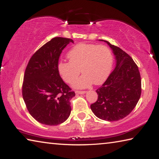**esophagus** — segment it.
Returning <instances> with one entry per match:
<instances>
[{
	"label": "esophagus",
	"instance_id": "34e87169",
	"mask_svg": "<svg viewBox=\"0 0 159 159\" xmlns=\"http://www.w3.org/2000/svg\"><path fill=\"white\" fill-rule=\"evenodd\" d=\"M86 93V91H76V94H79V95H83Z\"/></svg>",
	"mask_w": 159,
	"mask_h": 159
}]
</instances>
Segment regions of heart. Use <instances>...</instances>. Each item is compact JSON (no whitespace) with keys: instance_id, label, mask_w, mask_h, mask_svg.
Here are the masks:
<instances>
[{"instance_id":"heart-1","label":"heart","mask_w":159,"mask_h":159,"mask_svg":"<svg viewBox=\"0 0 159 159\" xmlns=\"http://www.w3.org/2000/svg\"><path fill=\"white\" fill-rule=\"evenodd\" d=\"M67 56L69 61L59 63L58 71L68 83L73 81L82 71L84 74L72 84L75 88H88L93 83L100 85L105 81L111 71L112 55L105 45L82 43L71 48Z\"/></svg>"}]
</instances>
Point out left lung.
I'll return each mask as SVG.
<instances>
[{
    "label": "left lung",
    "mask_w": 159,
    "mask_h": 159,
    "mask_svg": "<svg viewBox=\"0 0 159 159\" xmlns=\"http://www.w3.org/2000/svg\"><path fill=\"white\" fill-rule=\"evenodd\" d=\"M116 59V67L104 84L96 90L98 100L90 105L97 117L116 121L130 114L141 95V77L138 66L129 55L109 42Z\"/></svg>",
    "instance_id": "left-lung-1"
}]
</instances>
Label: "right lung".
Wrapping results in <instances>:
<instances>
[{"label":"right lung","mask_w":159,"mask_h":159,"mask_svg":"<svg viewBox=\"0 0 159 159\" xmlns=\"http://www.w3.org/2000/svg\"><path fill=\"white\" fill-rule=\"evenodd\" d=\"M72 39L55 37L35 52L25 70L22 96L29 114L38 122L57 125L69 118L75 96L58 71L60 54Z\"/></svg>","instance_id":"obj_1"}]
</instances>
